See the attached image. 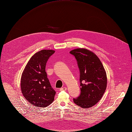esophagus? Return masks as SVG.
<instances>
[{
    "instance_id": "obj_1",
    "label": "esophagus",
    "mask_w": 132,
    "mask_h": 132,
    "mask_svg": "<svg viewBox=\"0 0 132 132\" xmlns=\"http://www.w3.org/2000/svg\"><path fill=\"white\" fill-rule=\"evenodd\" d=\"M67 90V88L66 87H62L61 88H60V91H62V90Z\"/></svg>"
}]
</instances>
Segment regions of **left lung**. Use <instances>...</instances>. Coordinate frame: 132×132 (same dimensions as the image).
<instances>
[{
  "label": "left lung",
  "instance_id": "obj_1",
  "mask_svg": "<svg viewBox=\"0 0 132 132\" xmlns=\"http://www.w3.org/2000/svg\"><path fill=\"white\" fill-rule=\"evenodd\" d=\"M70 53L75 56L80 71L81 92L73 101L81 108H89L98 102L105 93L106 71L98 57L90 51L79 48Z\"/></svg>",
  "mask_w": 132,
  "mask_h": 132
}]
</instances>
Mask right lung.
<instances>
[{"label": "right lung", "instance_id": "right-lung-1", "mask_svg": "<svg viewBox=\"0 0 132 132\" xmlns=\"http://www.w3.org/2000/svg\"><path fill=\"white\" fill-rule=\"evenodd\" d=\"M54 52V50H43L35 53L22 73L21 92L31 105L44 108L54 99L56 92L51 86L45 71L47 61Z\"/></svg>", "mask_w": 132, "mask_h": 132}]
</instances>
